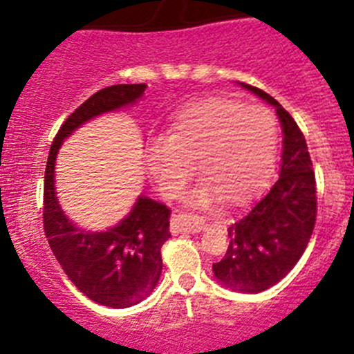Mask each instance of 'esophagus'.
<instances>
[{
    "mask_svg": "<svg viewBox=\"0 0 354 354\" xmlns=\"http://www.w3.org/2000/svg\"><path fill=\"white\" fill-rule=\"evenodd\" d=\"M171 226H173L174 233H180V232L195 233V232H202L207 225H205V219L201 218V216L192 214V212H181V214L174 216Z\"/></svg>",
    "mask_w": 354,
    "mask_h": 354,
    "instance_id": "esophagus-1",
    "label": "esophagus"
}]
</instances>
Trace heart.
I'll list each match as a JSON object with an SVG mask.
<instances>
[{"instance_id": "obj_1", "label": "heart", "mask_w": 354, "mask_h": 354, "mask_svg": "<svg viewBox=\"0 0 354 354\" xmlns=\"http://www.w3.org/2000/svg\"><path fill=\"white\" fill-rule=\"evenodd\" d=\"M277 153V122L263 105L207 98L181 111L166 131L147 147V166L166 195H178L197 160L205 178L188 201L207 205L218 197L243 204L272 174Z\"/></svg>"}]
</instances>
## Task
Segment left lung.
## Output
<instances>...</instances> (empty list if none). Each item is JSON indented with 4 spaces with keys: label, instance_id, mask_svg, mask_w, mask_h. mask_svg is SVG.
Returning a JSON list of instances; mask_svg holds the SVG:
<instances>
[{
    "label": "left lung",
    "instance_id": "left-lung-1",
    "mask_svg": "<svg viewBox=\"0 0 354 354\" xmlns=\"http://www.w3.org/2000/svg\"><path fill=\"white\" fill-rule=\"evenodd\" d=\"M273 105L283 133L280 176L228 228L225 257L212 264L226 289L257 294L279 283L303 256L317 221V185L306 140L292 115L259 88L239 82Z\"/></svg>",
    "mask_w": 354,
    "mask_h": 354
}]
</instances>
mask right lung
Here are the masks:
<instances>
[{"instance_id": "1", "label": "right lung", "mask_w": 354, "mask_h": 354, "mask_svg": "<svg viewBox=\"0 0 354 354\" xmlns=\"http://www.w3.org/2000/svg\"><path fill=\"white\" fill-rule=\"evenodd\" d=\"M147 84H114L91 95L62 124L44 171V235L65 275L84 296L109 308H129L152 294L162 272L160 249L171 236V211L140 195L111 228L91 232L75 225L58 204L55 160L67 136L91 119L135 105Z\"/></svg>"}]
</instances>
